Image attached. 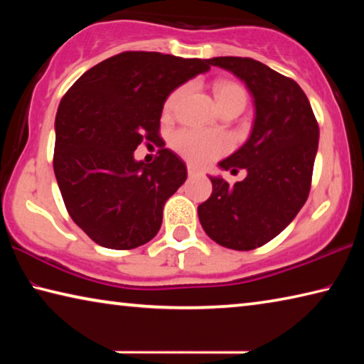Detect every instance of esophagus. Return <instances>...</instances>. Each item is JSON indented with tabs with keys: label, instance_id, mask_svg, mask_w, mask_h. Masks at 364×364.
<instances>
[{
	"label": "esophagus",
	"instance_id": "esophagus-1",
	"mask_svg": "<svg viewBox=\"0 0 364 364\" xmlns=\"http://www.w3.org/2000/svg\"><path fill=\"white\" fill-rule=\"evenodd\" d=\"M199 173H200L199 170H197L196 167H193V165H189V167H188V175L189 176H196V175H199Z\"/></svg>",
	"mask_w": 364,
	"mask_h": 364
}]
</instances>
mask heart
Here are the masks:
<instances>
[{
  "label": "heart",
  "mask_w": 364,
  "mask_h": 364,
  "mask_svg": "<svg viewBox=\"0 0 364 364\" xmlns=\"http://www.w3.org/2000/svg\"><path fill=\"white\" fill-rule=\"evenodd\" d=\"M184 95H186V86L171 91L164 104L165 112H173ZM215 95L221 110L231 107L242 110L247 102V91L244 90V86L234 82H218L215 85ZM170 143L181 157L196 165L210 164L231 149V139L225 133L196 130V128H183L175 132Z\"/></svg>",
  "instance_id": "b5f03b06"
}]
</instances>
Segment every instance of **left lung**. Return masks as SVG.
I'll return each mask as SVG.
<instances>
[{"instance_id":"8db88e82","label":"left lung","mask_w":364,"mask_h":364,"mask_svg":"<svg viewBox=\"0 0 364 364\" xmlns=\"http://www.w3.org/2000/svg\"><path fill=\"white\" fill-rule=\"evenodd\" d=\"M212 65L244 80L254 96V130L241 149L220 162L247 170L234 186L210 176L213 191L197 208L215 242L232 250L262 247L295 218L308 199L319 127L306 95L292 78L250 58H213Z\"/></svg>"}]
</instances>
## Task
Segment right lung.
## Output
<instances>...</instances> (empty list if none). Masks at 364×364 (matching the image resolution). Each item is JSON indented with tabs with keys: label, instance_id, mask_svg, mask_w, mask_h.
<instances>
[{
	"label": "right lung",
	"instance_id": "1",
	"mask_svg": "<svg viewBox=\"0 0 364 364\" xmlns=\"http://www.w3.org/2000/svg\"><path fill=\"white\" fill-rule=\"evenodd\" d=\"M210 69V59L125 51L86 70L60 100L53 167L70 218L107 249L130 250L156 236L164 205L186 181L183 160L159 144L164 102L176 86Z\"/></svg>",
	"mask_w": 364,
	"mask_h": 364
}]
</instances>
